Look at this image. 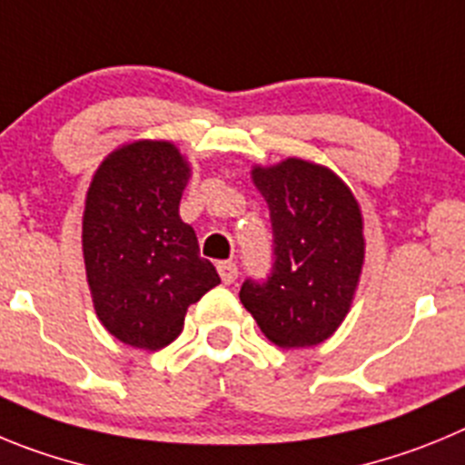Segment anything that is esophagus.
<instances>
[{
	"label": "esophagus",
	"instance_id": "1",
	"mask_svg": "<svg viewBox=\"0 0 465 465\" xmlns=\"http://www.w3.org/2000/svg\"><path fill=\"white\" fill-rule=\"evenodd\" d=\"M217 273H220V278H223L224 284L236 282V278H238L236 263H233V262H220V263H217Z\"/></svg>",
	"mask_w": 465,
	"mask_h": 465
}]
</instances>
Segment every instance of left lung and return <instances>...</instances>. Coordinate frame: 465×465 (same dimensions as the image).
Listing matches in <instances>:
<instances>
[{
	"instance_id": "8db88e82",
	"label": "left lung",
	"mask_w": 465,
	"mask_h": 465,
	"mask_svg": "<svg viewBox=\"0 0 465 465\" xmlns=\"http://www.w3.org/2000/svg\"><path fill=\"white\" fill-rule=\"evenodd\" d=\"M252 183L269 203L275 262L266 282H242L241 303L278 347L320 345L357 292L366 254L361 206L331 169L299 157L252 166Z\"/></svg>"
}]
</instances>
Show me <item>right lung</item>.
<instances>
[{
	"label": "right lung",
	"mask_w": 465,
	"mask_h": 465,
	"mask_svg": "<svg viewBox=\"0 0 465 465\" xmlns=\"http://www.w3.org/2000/svg\"><path fill=\"white\" fill-rule=\"evenodd\" d=\"M192 169L171 141L113 150L92 175L83 211V259L92 303L111 336L162 350L181 336L187 308L220 284L181 220Z\"/></svg>",
	"instance_id": "add662e5"
}]
</instances>
